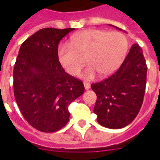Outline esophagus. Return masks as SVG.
Returning <instances> with one entry per match:
<instances>
[{
	"mask_svg": "<svg viewBox=\"0 0 160 160\" xmlns=\"http://www.w3.org/2000/svg\"><path fill=\"white\" fill-rule=\"evenodd\" d=\"M83 84H84V87H85V89H86V90H89V89L90 88V83H88V82H84L83 83Z\"/></svg>",
	"mask_w": 160,
	"mask_h": 160,
	"instance_id": "obj_1",
	"label": "esophagus"
}]
</instances>
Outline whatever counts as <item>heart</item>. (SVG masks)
I'll list each match as a JSON object with an SVG mask.
<instances>
[{"instance_id":"1","label":"heart","mask_w":160,"mask_h":160,"mask_svg":"<svg viewBox=\"0 0 160 160\" xmlns=\"http://www.w3.org/2000/svg\"><path fill=\"white\" fill-rule=\"evenodd\" d=\"M128 38L122 32L102 29H87L70 38V43L63 42L58 48V60L68 73L78 75L87 58L89 66L82 77L92 80L98 73L107 77L114 73L128 54Z\"/></svg>"}]
</instances>
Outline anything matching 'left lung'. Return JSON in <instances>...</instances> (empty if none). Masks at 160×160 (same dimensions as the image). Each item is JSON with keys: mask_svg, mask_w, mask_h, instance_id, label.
I'll return each mask as SVG.
<instances>
[{"mask_svg": "<svg viewBox=\"0 0 160 160\" xmlns=\"http://www.w3.org/2000/svg\"><path fill=\"white\" fill-rule=\"evenodd\" d=\"M147 72L142 49L138 44H133L115 73L100 82L91 84L97 95L94 112L100 125L119 129L135 119L143 102Z\"/></svg>", "mask_w": 160, "mask_h": 160, "instance_id": "1", "label": "left lung"}]
</instances>
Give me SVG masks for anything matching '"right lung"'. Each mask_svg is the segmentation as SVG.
Segmentation results:
<instances>
[{
  "mask_svg": "<svg viewBox=\"0 0 160 160\" xmlns=\"http://www.w3.org/2000/svg\"><path fill=\"white\" fill-rule=\"evenodd\" d=\"M73 28H44L22 44L13 69L14 96L25 119L42 132L62 128L68 106L84 93L82 82L66 73L58 60L60 41Z\"/></svg>",
  "mask_w": 160,
  "mask_h": 160,
  "instance_id": "1",
  "label": "right lung"
}]
</instances>
